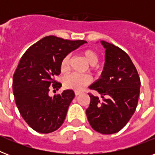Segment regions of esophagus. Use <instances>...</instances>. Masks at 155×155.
I'll list each match as a JSON object with an SVG mask.
<instances>
[{
    "label": "esophagus",
    "mask_w": 155,
    "mask_h": 155,
    "mask_svg": "<svg viewBox=\"0 0 155 155\" xmlns=\"http://www.w3.org/2000/svg\"><path fill=\"white\" fill-rule=\"evenodd\" d=\"M75 96H78V95L80 94V91H78V90H75Z\"/></svg>",
    "instance_id": "obj_1"
}]
</instances>
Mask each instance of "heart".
Listing matches in <instances>:
<instances>
[{
    "instance_id": "b5f03b06",
    "label": "heart",
    "mask_w": 155,
    "mask_h": 155,
    "mask_svg": "<svg viewBox=\"0 0 155 155\" xmlns=\"http://www.w3.org/2000/svg\"><path fill=\"white\" fill-rule=\"evenodd\" d=\"M83 57L91 66L97 65L98 63V54L95 51L92 49H87L82 51ZM71 55L68 54L63 58L61 62V70L63 72H66L70 69ZM91 77L87 75H78V74H71L67 75L63 79V85L67 88L80 90L84 86L89 84Z\"/></svg>"
}]
</instances>
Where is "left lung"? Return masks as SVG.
Here are the masks:
<instances>
[{
	"instance_id": "1",
	"label": "left lung",
	"mask_w": 155,
	"mask_h": 155,
	"mask_svg": "<svg viewBox=\"0 0 155 155\" xmlns=\"http://www.w3.org/2000/svg\"><path fill=\"white\" fill-rule=\"evenodd\" d=\"M105 63L101 78L89 86L99 93H88L91 101L86 110L92 128L102 134L120 131L137 108L140 93L139 75L131 58L123 50L105 41Z\"/></svg>"
}]
</instances>
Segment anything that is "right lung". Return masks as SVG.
I'll return each instance as SVG.
<instances>
[{"mask_svg": "<svg viewBox=\"0 0 155 155\" xmlns=\"http://www.w3.org/2000/svg\"><path fill=\"white\" fill-rule=\"evenodd\" d=\"M86 42L47 36L32 45L21 58L13 74V95L20 114L35 131L54 132L65 120L75 97L73 90H64L53 97L48 93L51 86L56 90L62 86L54 78L60 74L63 58Z\"/></svg>", "mask_w": 155, "mask_h": 155, "instance_id": "1", "label": "right lung"}]
</instances>
